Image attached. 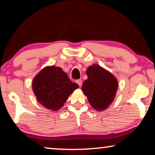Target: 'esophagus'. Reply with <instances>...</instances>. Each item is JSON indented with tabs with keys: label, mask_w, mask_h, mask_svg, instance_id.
Masks as SVG:
<instances>
[{
	"label": "esophagus",
	"mask_w": 155,
	"mask_h": 155,
	"mask_svg": "<svg viewBox=\"0 0 155 155\" xmlns=\"http://www.w3.org/2000/svg\"><path fill=\"white\" fill-rule=\"evenodd\" d=\"M76 83H77L78 85V86H81L82 85V83H83V82H82V80H81V79H78V80H77L76 81Z\"/></svg>",
	"instance_id": "34e87169"
}]
</instances>
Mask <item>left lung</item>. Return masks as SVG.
I'll list each match as a JSON object with an SVG mask.
<instances>
[{
    "instance_id": "1",
    "label": "left lung",
    "mask_w": 155,
    "mask_h": 155,
    "mask_svg": "<svg viewBox=\"0 0 155 155\" xmlns=\"http://www.w3.org/2000/svg\"><path fill=\"white\" fill-rule=\"evenodd\" d=\"M87 79L82 86L83 93L94 109L104 110L111 104L115 97L118 86L117 81L109 72L94 64L87 70Z\"/></svg>"
}]
</instances>
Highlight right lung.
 Segmentation results:
<instances>
[{
    "mask_svg": "<svg viewBox=\"0 0 155 155\" xmlns=\"http://www.w3.org/2000/svg\"><path fill=\"white\" fill-rule=\"evenodd\" d=\"M78 87L77 84L72 83L61 68L54 65L44 68L33 81V91L38 101L52 111L61 109Z\"/></svg>",
    "mask_w": 155,
    "mask_h": 155,
    "instance_id": "right-lung-1",
    "label": "right lung"
}]
</instances>
